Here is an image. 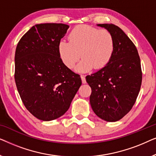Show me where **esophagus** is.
Returning <instances> with one entry per match:
<instances>
[{
	"mask_svg": "<svg viewBox=\"0 0 156 156\" xmlns=\"http://www.w3.org/2000/svg\"><path fill=\"white\" fill-rule=\"evenodd\" d=\"M81 79H82V82L83 84H86V79H85V76L84 75H82L81 76Z\"/></svg>",
	"mask_w": 156,
	"mask_h": 156,
	"instance_id": "34e87169",
	"label": "esophagus"
}]
</instances>
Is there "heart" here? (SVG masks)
Wrapping results in <instances>:
<instances>
[{"instance_id":"1","label":"heart","mask_w":156,"mask_h":156,"mask_svg":"<svg viewBox=\"0 0 156 156\" xmlns=\"http://www.w3.org/2000/svg\"><path fill=\"white\" fill-rule=\"evenodd\" d=\"M69 41L62 40L58 54L62 63L72 69L81 57L82 60L76 67L77 72H87L94 67L100 69L110 62L115 51V40L106 30L81 25L70 32Z\"/></svg>"}]
</instances>
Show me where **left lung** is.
<instances>
[{"instance_id": "8db88e82", "label": "left lung", "mask_w": 156, "mask_h": 156, "mask_svg": "<svg viewBox=\"0 0 156 156\" xmlns=\"http://www.w3.org/2000/svg\"><path fill=\"white\" fill-rule=\"evenodd\" d=\"M112 34L115 51L110 62L86 76L91 89L89 98L94 112L108 122L120 120L133 107L142 82L140 57L133 42L114 24H98Z\"/></svg>"}]
</instances>
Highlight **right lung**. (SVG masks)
I'll list each match as a JSON object with an SVG mask.
<instances>
[{"label":"right lung","mask_w":156,"mask_h":156,"mask_svg":"<svg viewBox=\"0 0 156 156\" xmlns=\"http://www.w3.org/2000/svg\"><path fill=\"white\" fill-rule=\"evenodd\" d=\"M69 26L34 25L21 37L15 55V81L25 108L42 121L65 114L82 85L80 76L62 63L58 44Z\"/></svg>","instance_id":"obj_1"}]
</instances>
